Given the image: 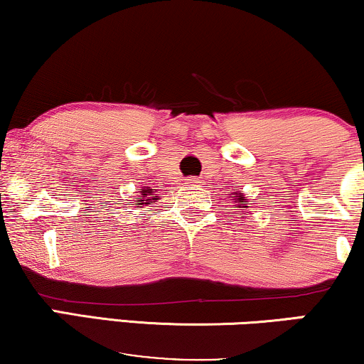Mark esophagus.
Here are the masks:
<instances>
[{"instance_id": "34e87169", "label": "esophagus", "mask_w": 364, "mask_h": 364, "mask_svg": "<svg viewBox=\"0 0 364 364\" xmlns=\"http://www.w3.org/2000/svg\"><path fill=\"white\" fill-rule=\"evenodd\" d=\"M189 184H193V186H201L203 184V180H199V178H191V180L188 181Z\"/></svg>"}]
</instances>
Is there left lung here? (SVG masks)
<instances>
[{
	"mask_svg": "<svg viewBox=\"0 0 364 364\" xmlns=\"http://www.w3.org/2000/svg\"><path fill=\"white\" fill-rule=\"evenodd\" d=\"M232 198H234L235 201H237L239 204H245V203H247V201H245V198L242 196V194H239V193H234ZM239 208H240V206H239ZM242 208H249V206H242ZM240 218H244V214H242V216H240Z\"/></svg>",
	"mask_w": 364,
	"mask_h": 364,
	"instance_id": "1",
	"label": "left lung"
}]
</instances>
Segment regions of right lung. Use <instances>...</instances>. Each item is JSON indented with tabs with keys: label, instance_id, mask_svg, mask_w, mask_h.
<instances>
[{
	"label": "right lung",
	"instance_id": "right-lung-1",
	"mask_svg": "<svg viewBox=\"0 0 364 364\" xmlns=\"http://www.w3.org/2000/svg\"><path fill=\"white\" fill-rule=\"evenodd\" d=\"M153 193H155V191H153V189H150V188L143 189L141 194H140V198H138V199H140V201H145V203H140L141 206H143V204H150L151 201H155V199H156L158 196H155V194H153ZM141 206H140V208H141Z\"/></svg>",
	"mask_w": 364,
	"mask_h": 364
}]
</instances>
